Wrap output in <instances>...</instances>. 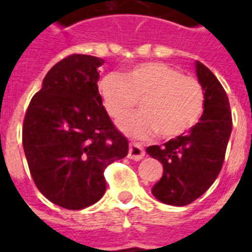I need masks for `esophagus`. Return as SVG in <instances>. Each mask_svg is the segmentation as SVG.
Listing matches in <instances>:
<instances>
[{"instance_id": "1", "label": "esophagus", "mask_w": 252, "mask_h": 252, "mask_svg": "<svg viewBox=\"0 0 252 252\" xmlns=\"http://www.w3.org/2000/svg\"><path fill=\"white\" fill-rule=\"evenodd\" d=\"M144 150L140 144L137 143H131L129 144V151H128V158L133 159V160H140V159L144 158Z\"/></svg>"}]
</instances>
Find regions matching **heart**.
Masks as SVG:
<instances>
[{"label":"heart","instance_id":"1","mask_svg":"<svg viewBox=\"0 0 252 252\" xmlns=\"http://www.w3.org/2000/svg\"><path fill=\"white\" fill-rule=\"evenodd\" d=\"M106 113L119 123L142 98V112L126 119L120 129L135 139L158 133L171 139L185 133L200 121L205 92L198 79L184 75L163 62H144L128 68L123 77L108 74L98 83Z\"/></svg>","mask_w":252,"mask_h":252}]
</instances>
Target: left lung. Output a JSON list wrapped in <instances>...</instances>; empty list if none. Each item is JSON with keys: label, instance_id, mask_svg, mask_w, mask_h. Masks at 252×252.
Instances as JSON below:
<instances>
[{"label": "left lung", "instance_id": "8db88e82", "mask_svg": "<svg viewBox=\"0 0 252 252\" xmlns=\"http://www.w3.org/2000/svg\"><path fill=\"white\" fill-rule=\"evenodd\" d=\"M195 71L205 92L200 121L188 133L146 150L163 164V175L154 185L153 194L174 206L191 204L211 188L222 167L232 131L229 101L221 83L198 61Z\"/></svg>", "mask_w": 252, "mask_h": 252}]
</instances>
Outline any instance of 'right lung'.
<instances>
[{"instance_id": "add662e5", "label": "right lung", "mask_w": 252, "mask_h": 252, "mask_svg": "<svg viewBox=\"0 0 252 252\" xmlns=\"http://www.w3.org/2000/svg\"><path fill=\"white\" fill-rule=\"evenodd\" d=\"M102 59L72 54L47 72L23 124L31 175L46 198L78 211L104 195L105 169L128 154L98 93Z\"/></svg>"}]
</instances>
